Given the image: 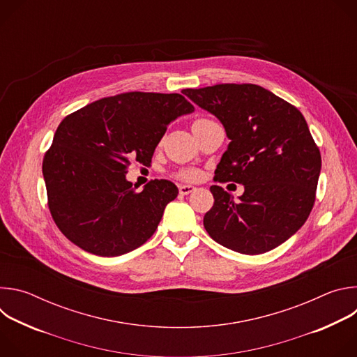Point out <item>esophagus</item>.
Returning <instances> with one entry per match:
<instances>
[{"mask_svg":"<svg viewBox=\"0 0 357 357\" xmlns=\"http://www.w3.org/2000/svg\"><path fill=\"white\" fill-rule=\"evenodd\" d=\"M193 190H195V186H192V185H179V193H181L182 196L189 195V193H192Z\"/></svg>","mask_w":357,"mask_h":357,"instance_id":"obj_1","label":"esophagus"}]
</instances>
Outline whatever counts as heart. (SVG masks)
<instances>
[{"label": "heart", "mask_w": 357, "mask_h": 357, "mask_svg": "<svg viewBox=\"0 0 357 357\" xmlns=\"http://www.w3.org/2000/svg\"><path fill=\"white\" fill-rule=\"evenodd\" d=\"M212 120H208V119H197L193 124H205V123H209ZM200 172L195 168H182L176 172V178L178 179H182V181H196L199 178Z\"/></svg>", "instance_id": "obj_1"}]
</instances>
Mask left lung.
Here are the masks:
<instances>
[{"label":"left lung","instance_id":"left-lung-1","mask_svg":"<svg viewBox=\"0 0 357 357\" xmlns=\"http://www.w3.org/2000/svg\"><path fill=\"white\" fill-rule=\"evenodd\" d=\"M182 93L215 114L230 139L213 181L244 185L238 202L211 186L215 203L203 226L215 241L241 254L278 247L307 222L321 174V152L302 113L251 83Z\"/></svg>","mask_w":357,"mask_h":357}]
</instances>
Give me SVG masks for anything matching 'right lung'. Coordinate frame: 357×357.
<instances>
[{
  "mask_svg": "<svg viewBox=\"0 0 357 357\" xmlns=\"http://www.w3.org/2000/svg\"><path fill=\"white\" fill-rule=\"evenodd\" d=\"M193 110L178 93L128 91L66 116L42 162L47 206L59 230L101 257L142 245L178 188L155 179L137 192L126 179L128 165H151L168 124Z\"/></svg>",
  "mask_w": 357,
  "mask_h": 357,
  "instance_id": "1",
  "label": "right lung"
}]
</instances>
